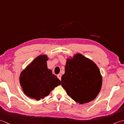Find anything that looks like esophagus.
Here are the masks:
<instances>
[{"label": "esophagus", "instance_id": "obj_1", "mask_svg": "<svg viewBox=\"0 0 124 124\" xmlns=\"http://www.w3.org/2000/svg\"><path fill=\"white\" fill-rule=\"evenodd\" d=\"M57 78L59 79L60 80H61V75H60V74H59V75H57Z\"/></svg>", "mask_w": 124, "mask_h": 124}]
</instances>
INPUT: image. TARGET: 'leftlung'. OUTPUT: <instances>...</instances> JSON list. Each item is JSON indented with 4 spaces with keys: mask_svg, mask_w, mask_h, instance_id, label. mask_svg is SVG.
<instances>
[{
    "mask_svg": "<svg viewBox=\"0 0 124 124\" xmlns=\"http://www.w3.org/2000/svg\"><path fill=\"white\" fill-rule=\"evenodd\" d=\"M102 83L99 68L92 60L80 54L67 60L61 85L76 102L84 104L94 100L101 90Z\"/></svg>",
    "mask_w": 124,
    "mask_h": 124,
    "instance_id": "1",
    "label": "left lung"
}]
</instances>
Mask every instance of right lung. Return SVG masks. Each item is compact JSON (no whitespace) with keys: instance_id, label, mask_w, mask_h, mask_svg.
<instances>
[{"instance_id":"add662e5","label":"right lung","mask_w":124,"mask_h":124,"mask_svg":"<svg viewBox=\"0 0 124 124\" xmlns=\"http://www.w3.org/2000/svg\"><path fill=\"white\" fill-rule=\"evenodd\" d=\"M46 55H40L34 60L20 75V81L26 95L39 100L48 96L60 80L52 70L48 69Z\"/></svg>"}]
</instances>
